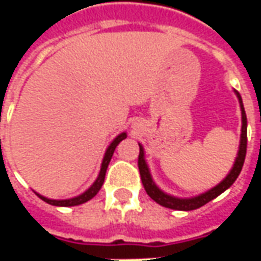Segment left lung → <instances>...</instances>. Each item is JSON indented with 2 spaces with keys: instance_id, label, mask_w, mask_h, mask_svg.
Returning a JSON list of instances; mask_svg holds the SVG:
<instances>
[{
  "instance_id": "8db88e82",
  "label": "left lung",
  "mask_w": 261,
  "mask_h": 261,
  "mask_svg": "<svg viewBox=\"0 0 261 261\" xmlns=\"http://www.w3.org/2000/svg\"><path fill=\"white\" fill-rule=\"evenodd\" d=\"M235 92L236 97L239 100V105H241V112H242V130H241V144H239V151H238V155H236L235 162H233V166L232 169L229 170V173L226 175L224 180L219 181L217 186H214L213 189H210L208 192L201 193L198 196L194 197H187V198H181V197H175L172 194H168L165 193L164 190H161L156 183L153 181L152 175H151V170L148 168L147 161H145V151H144V147L141 144L140 145V155H138V169H140V175H141L142 185H144V189L145 192L153 201H156L158 204H161L162 207L172 208V210H179V211H192V210H197V208L202 207L204 204H207L208 201L214 200L215 197H218L219 194L229 189L235 180L238 179V176L241 173L242 166H243V162H245V156H246V144H247V119L246 113H245V108H243V102H242V97L239 95V92Z\"/></svg>"
}]
</instances>
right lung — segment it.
Segmentation results:
<instances>
[{"instance_id":"1","label":"right lung","mask_w":261,"mask_h":261,"mask_svg":"<svg viewBox=\"0 0 261 261\" xmlns=\"http://www.w3.org/2000/svg\"><path fill=\"white\" fill-rule=\"evenodd\" d=\"M124 138H127V133H120L119 136L114 138L113 141L110 142V145L106 149V152H105V156H103L102 165H100V172H99V175H97L96 180L92 183V186L85 190V192L80 194V196L72 197V198H65V200H53V198H47V197L42 196V194H39L36 193L37 196L42 198L43 201H46L47 204H51V205H57V207H74V205H80V204H84V202L89 201L91 198L96 196L99 190H100V187L103 186V181H105V176H106V170H108L109 162H110V159L113 156V152L116 147L119 145L120 141H123Z\"/></svg>"}]
</instances>
